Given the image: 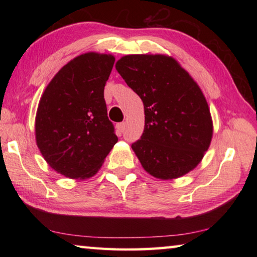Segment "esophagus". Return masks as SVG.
<instances>
[{
	"label": "esophagus",
	"mask_w": 257,
	"mask_h": 257,
	"mask_svg": "<svg viewBox=\"0 0 257 257\" xmlns=\"http://www.w3.org/2000/svg\"><path fill=\"white\" fill-rule=\"evenodd\" d=\"M116 129H118V132L123 133L124 129H125V122H121V123L116 124Z\"/></svg>",
	"instance_id": "34e87169"
}]
</instances>
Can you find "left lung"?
Here are the masks:
<instances>
[{
	"instance_id": "obj_1",
	"label": "left lung",
	"mask_w": 257,
	"mask_h": 257,
	"mask_svg": "<svg viewBox=\"0 0 257 257\" xmlns=\"http://www.w3.org/2000/svg\"><path fill=\"white\" fill-rule=\"evenodd\" d=\"M115 69L144 103V133L132 145L144 170L161 180L194 170L213 137L212 115L201 87L167 54L124 55Z\"/></svg>"
}]
</instances>
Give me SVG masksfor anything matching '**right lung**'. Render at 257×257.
<instances>
[{"label":"right lung","instance_id":"add662e5","mask_svg":"<svg viewBox=\"0 0 257 257\" xmlns=\"http://www.w3.org/2000/svg\"><path fill=\"white\" fill-rule=\"evenodd\" d=\"M114 60L97 52L76 56L52 78L38 103V150L54 171L70 179L96 175L118 142L104 101Z\"/></svg>","mask_w":257,"mask_h":257}]
</instances>
